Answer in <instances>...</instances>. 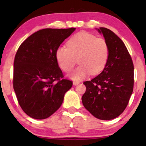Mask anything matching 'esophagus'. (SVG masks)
<instances>
[{
	"label": "esophagus",
	"instance_id": "34e87169",
	"mask_svg": "<svg viewBox=\"0 0 146 146\" xmlns=\"http://www.w3.org/2000/svg\"><path fill=\"white\" fill-rule=\"evenodd\" d=\"M79 82H76V81H74L73 82V84L74 85V86H77V85H78L79 84Z\"/></svg>",
	"mask_w": 146,
	"mask_h": 146
}]
</instances>
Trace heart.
<instances>
[{
    "mask_svg": "<svg viewBox=\"0 0 146 146\" xmlns=\"http://www.w3.org/2000/svg\"><path fill=\"white\" fill-rule=\"evenodd\" d=\"M67 47L58 46L55 51L58 64L66 72L74 67L76 58L78 57L80 64L70 78L74 80H81L90 74H97L103 70L109 57V46L107 42L96 38L92 34L80 32L68 41Z\"/></svg>",
    "mask_w": 146,
    "mask_h": 146,
    "instance_id": "heart-1",
    "label": "heart"
}]
</instances>
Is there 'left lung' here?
Returning a JSON list of instances; mask_svg holds the SVG:
<instances>
[{
	"mask_svg": "<svg viewBox=\"0 0 146 146\" xmlns=\"http://www.w3.org/2000/svg\"><path fill=\"white\" fill-rule=\"evenodd\" d=\"M109 46V57L102 72L90 81L82 97L85 108L94 116L110 120L124 111L132 94L133 64L123 41L106 28L96 29Z\"/></svg>",
	"mask_w": 146,
	"mask_h": 146,
	"instance_id": "1",
	"label": "left lung"
}]
</instances>
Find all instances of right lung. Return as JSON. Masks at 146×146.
<instances>
[{"label":"right lung","instance_id":"1","mask_svg":"<svg viewBox=\"0 0 146 146\" xmlns=\"http://www.w3.org/2000/svg\"><path fill=\"white\" fill-rule=\"evenodd\" d=\"M75 28L45 29L27 38L18 49L14 62L13 88L23 110L43 119L52 115L63 102L72 82L62 79L55 51Z\"/></svg>","mask_w":146,"mask_h":146}]
</instances>
